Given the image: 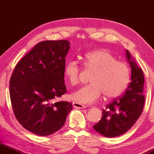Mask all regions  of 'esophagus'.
<instances>
[{"label":"esophagus","mask_w":154,"mask_h":154,"mask_svg":"<svg viewBox=\"0 0 154 154\" xmlns=\"http://www.w3.org/2000/svg\"><path fill=\"white\" fill-rule=\"evenodd\" d=\"M73 106L74 108H77V109H85V108L86 107L85 106L83 105V104H81L76 102L73 103Z\"/></svg>","instance_id":"obj_1"}]
</instances>
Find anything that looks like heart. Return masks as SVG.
Masks as SVG:
<instances>
[{
  "instance_id": "1",
  "label": "heart",
  "mask_w": 154,
  "mask_h": 154,
  "mask_svg": "<svg viewBox=\"0 0 154 154\" xmlns=\"http://www.w3.org/2000/svg\"><path fill=\"white\" fill-rule=\"evenodd\" d=\"M85 67L93 70L90 84L80 88L71 94L77 103L91 104L99 99L103 93L107 98L118 97L125 89L130 79L127 65L116 60L110 51L103 49L87 52L81 57ZM81 69L77 61L71 60L65 65L64 74L71 85L79 83Z\"/></svg>"
}]
</instances>
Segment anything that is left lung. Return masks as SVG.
<instances>
[{
  "label": "left lung",
  "mask_w": 154,
  "mask_h": 154,
  "mask_svg": "<svg viewBox=\"0 0 154 154\" xmlns=\"http://www.w3.org/2000/svg\"><path fill=\"white\" fill-rule=\"evenodd\" d=\"M126 56L131 68V82L122 97L114 99L103 109L100 120L93 126L96 132L106 138L119 136L129 130L141 115L144 105L143 71L127 50Z\"/></svg>",
  "instance_id": "8db88e82"
}]
</instances>
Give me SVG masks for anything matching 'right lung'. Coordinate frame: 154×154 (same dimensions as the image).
<instances>
[{"mask_svg": "<svg viewBox=\"0 0 154 154\" xmlns=\"http://www.w3.org/2000/svg\"><path fill=\"white\" fill-rule=\"evenodd\" d=\"M67 40L43 41L16 65L10 81V96L20 124L35 134L51 135L61 129L73 109L67 101L54 103L66 93Z\"/></svg>", "mask_w": 154, "mask_h": 154, "instance_id": "1", "label": "right lung"}]
</instances>
